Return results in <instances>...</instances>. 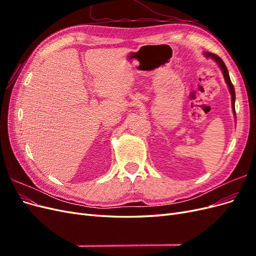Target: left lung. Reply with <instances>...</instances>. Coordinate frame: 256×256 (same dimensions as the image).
<instances>
[{
	"label": "left lung",
	"mask_w": 256,
	"mask_h": 256,
	"mask_svg": "<svg viewBox=\"0 0 256 256\" xmlns=\"http://www.w3.org/2000/svg\"><path fill=\"white\" fill-rule=\"evenodd\" d=\"M205 56H206L207 58H214V60L216 62V64H218L219 67L221 68V70H222L223 76H224V80H226V84H228V88H230V95H232V108H233V112H234L235 118H236V112H235V88H234V85L232 84V82H230V74H228V68H226V64L223 63V60H222L218 56H216V54L210 53V52H206Z\"/></svg>",
	"instance_id": "left-lung-1"
}]
</instances>
